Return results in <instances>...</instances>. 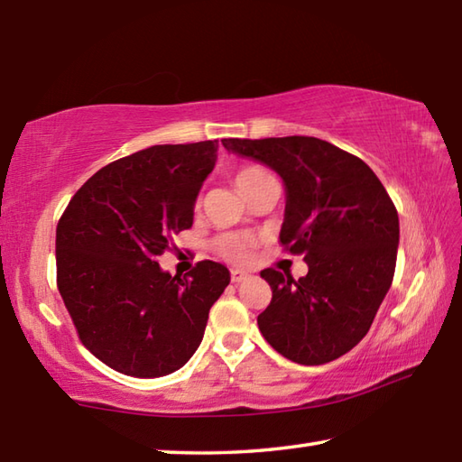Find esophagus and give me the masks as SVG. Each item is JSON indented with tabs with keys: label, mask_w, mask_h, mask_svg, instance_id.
I'll return each instance as SVG.
<instances>
[{
	"label": "esophagus",
	"mask_w": 462,
	"mask_h": 462,
	"mask_svg": "<svg viewBox=\"0 0 462 462\" xmlns=\"http://www.w3.org/2000/svg\"><path fill=\"white\" fill-rule=\"evenodd\" d=\"M248 277H250L248 273L240 271V269H232V271H230V279H232V283H242V281H246Z\"/></svg>",
	"instance_id": "esophagus-1"
}]
</instances>
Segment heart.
I'll return each instance as SVG.
<instances>
[{"instance_id": "b5f03b06", "label": "heart", "mask_w": 462, "mask_h": 462, "mask_svg": "<svg viewBox=\"0 0 462 462\" xmlns=\"http://www.w3.org/2000/svg\"><path fill=\"white\" fill-rule=\"evenodd\" d=\"M264 175L269 173L261 167H242L234 173V183L242 195H246L250 187ZM256 248H259V236L250 232H226L212 242V250L220 259L230 264H238V267L253 263Z\"/></svg>"}]
</instances>
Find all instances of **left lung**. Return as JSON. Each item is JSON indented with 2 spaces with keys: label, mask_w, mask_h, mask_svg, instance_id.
<instances>
[{
  "label": "left lung",
  "mask_w": 462,
  "mask_h": 462,
  "mask_svg": "<svg viewBox=\"0 0 462 462\" xmlns=\"http://www.w3.org/2000/svg\"><path fill=\"white\" fill-rule=\"evenodd\" d=\"M228 151L275 169L287 206L281 246L306 254L308 275L261 271L271 303L259 330L279 355L324 365L365 338L393 281L400 217L366 162L314 136L224 138Z\"/></svg>",
  "instance_id": "1"
}]
</instances>
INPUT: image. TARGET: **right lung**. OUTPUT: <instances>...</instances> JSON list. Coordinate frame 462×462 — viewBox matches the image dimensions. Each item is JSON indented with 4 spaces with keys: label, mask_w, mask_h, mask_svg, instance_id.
<instances>
[{
    "label": "right lung",
    "mask_w": 462,
    "mask_h": 462,
    "mask_svg": "<svg viewBox=\"0 0 462 462\" xmlns=\"http://www.w3.org/2000/svg\"><path fill=\"white\" fill-rule=\"evenodd\" d=\"M216 151V140H203L124 156L89 177L60 216L59 293L83 346L109 369L162 377L199 346L230 273L199 261L187 277H171L156 256L191 228Z\"/></svg>",
    "instance_id": "1"
}]
</instances>
